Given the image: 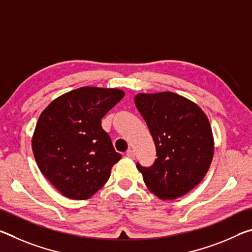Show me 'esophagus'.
<instances>
[{
    "mask_svg": "<svg viewBox=\"0 0 252 252\" xmlns=\"http://www.w3.org/2000/svg\"><path fill=\"white\" fill-rule=\"evenodd\" d=\"M126 157L129 158V159H134V152H133V150H127L126 151Z\"/></svg>",
    "mask_w": 252,
    "mask_h": 252,
    "instance_id": "1",
    "label": "esophagus"
}]
</instances>
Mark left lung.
I'll return each mask as SVG.
<instances>
[{
	"label": "left lung",
	"instance_id": "left-lung-1",
	"mask_svg": "<svg viewBox=\"0 0 252 252\" xmlns=\"http://www.w3.org/2000/svg\"><path fill=\"white\" fill-rule=\"evenodd\" d=\"M136 108L156 144L150 167L136 168L148 189L160 199L182 197L206 176L213 157V136L203 111L172 92L140 93Z\"/></svg>",
	"mask_w": 252,
	"mask_h": 252
}]
</instances>
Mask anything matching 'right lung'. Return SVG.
Returning a JSON list of instances; mask_svg holds the SVG:
<instances>
[{
	"label": "right lung",
	"mask_w": 252,
	"mask_h": 252,
	"mask_svg": "<svg viewBox=\"0 0 252 252\" xmlns=\"http://www.w3.org/2000/svg\"><path fill=\"white\" fill-rule=\"evenodd\" d=\"M125 92L83 87L61 95L37 120L32 149L37 167L64 197L85 200L109 180L121 159L101 119Z\"/></svg>",
	"instance_id": "1"
}]
</instances>
